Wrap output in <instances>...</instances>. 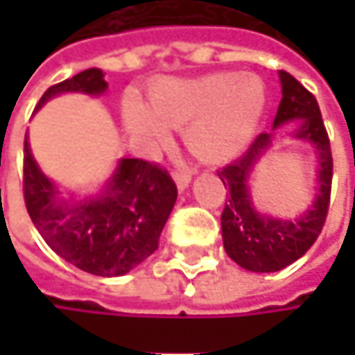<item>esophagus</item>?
Masks as SVG:
<instances>
[{
    "label": "esophagus",
    "mask_w": 355,
    "mask_h": 355,
    "mask_svg": "<svg viewBox=\"0 0 355 355\" xmlns=\"http://www.w3.org/2000/svg\"><path fill=\"white\" fill-rule=\"evenodd\" d=\"M175 182H177V187L180 191H184V189L189 187V182H191V175H189V173H180V171H177V173H175Z\"/></svg>",
    "instance_id": "34e87169"
}]
</instances>
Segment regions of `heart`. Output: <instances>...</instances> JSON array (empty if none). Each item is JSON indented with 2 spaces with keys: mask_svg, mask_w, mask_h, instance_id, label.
Masks as SVG:
<instances>
[{
  "mask_svg": "<svg viewBox=\"0 0 355 355\" xmlns=\"http://www.w3.org/2000/svg\"><path fill=\"white\" fill-rule=\"evenodd\" d=\"M265 110V84L250 73L220 71L193 80H162L150 88L148 107L127 96L123 123L150 154L184 129L187 148L205 162L236 158L254 135Z\"/></svg>",
  "mask_w": 355,
  "mask_h": 355,
  "instance_id": "heart-1",
  "label": "heart"
}]
</instances>
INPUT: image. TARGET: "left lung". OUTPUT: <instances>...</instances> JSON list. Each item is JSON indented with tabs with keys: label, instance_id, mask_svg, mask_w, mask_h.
Segmentation results:
<instances>
[{
	"label": "left lung",
	"instance_id": "1",
	"mask_svg": "<svg viewBox=\"0 0 355 355\" xmlns=\"http://www.w3.org/2000/svg\"><path fill=\"white\" fill-rule=\"evenodd\" d=\"M282 103L273 119V129L284 123L296 121V129L290 133L294 139L309 141L315 148L317 171V197L300 218L282 220L259 214L252 205L248 178L263 154L273 144V133H261L247 152L218 171L224 187L228 189V201L222 211V239L228 257L243 269L257 273H271L288 267L300 259L319 239L329 211L333 158L329 135L320 116L317 98L288 71H279Z\"/></svg>",
	"mask_w": 355,
	"mask_h": 355
}]
</instances>
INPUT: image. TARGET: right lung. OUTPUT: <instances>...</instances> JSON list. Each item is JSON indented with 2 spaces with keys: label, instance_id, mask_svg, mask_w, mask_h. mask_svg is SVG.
<instances>
[{
  "label": "right lung",
  "instance_id": "add662e5",
  "mask_svg": "<svg viewBox=\"0 0 355 355\" xmlns=\"http://www.w3.org/2000/svg\"><path fill=\"white\" fill-rule=\"evenodd\" d=\"M107 88L103 69L90 67L51 86L36 108L63 92L101 96ZM24 201L36 230L61 259L86 273L116 277L158 248L177 201V184L158 164L121 158L101 195L67 201L38 168L26 137Z\"/></svg>",
  "mask_w": 355,
  "mask_h": 355
}]
</instances>
